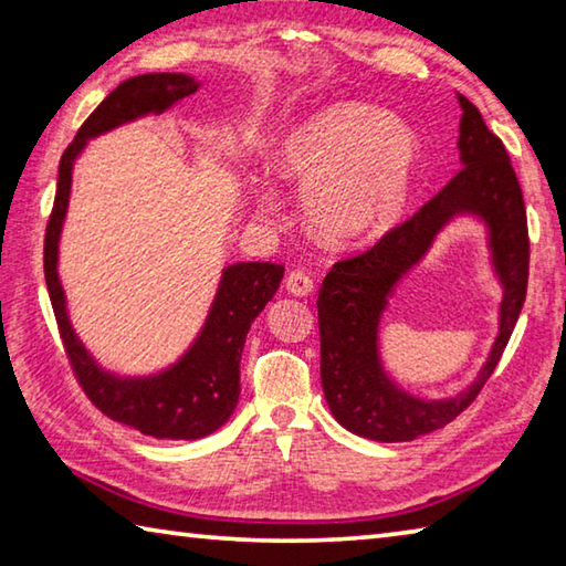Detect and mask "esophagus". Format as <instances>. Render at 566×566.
<instances>
[{"mask_svg": "<svg viewBox=\"0 0 566 566\" xmlns=\"http://www.w3.org/2000/svg\"><path fill=\"white\" fill-rule=\"evenodd\" d=\"M286 290H290L294 296H310L314 292V282L306 272L294 270L290 272V276H286Z\"/></svg>", "mask_w": 566, "mask_h": 566, "instance_id": "34e87169", "label": "esophagus"}]
</instances>
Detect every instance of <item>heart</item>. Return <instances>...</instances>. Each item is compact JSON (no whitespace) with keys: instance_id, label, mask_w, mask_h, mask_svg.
<instances>
[{"instance_id":"b5f03b06","label":"heart","mask_w":566,"mask_h":566,"mask_svg":"<svg viewBox=\"0 0 566 566\" xmlns=\"http://www.w3.org/2000/svg\"><path fill=\"white\" fill-rule=\"evenodd\" d=\"M420 166L416 128L396 113L338 101L284 133L274 148L276 178L302 190L304 220L332 248H361L396 228ZM256 210L280 212L270 182L254 190Z\"/></svg>"}]
</instances>
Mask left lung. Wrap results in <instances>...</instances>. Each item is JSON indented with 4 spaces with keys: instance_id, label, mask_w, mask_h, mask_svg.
<instances>
[{
    "instance_id": "left-lung-1",
    "label": "left lung",
    "mask_w": 566,
    "mask_h": 566,
    "mask_svg": "<svg viewBox=\"0 0 566 566\" xmlns=\"http://www.w3.org/2000/svg\"><path fill=\"white\" fill-rule=\"evenodd\" d=\"M460 170L413 218L384 234L371 250L336 262L318 292L322 386L334 418L352 433L403 443L448 426L478 398L495 371L527 294V212L502 140L480 111L458 94ZM455 217H475L489 228L491 261L503 284L501 326L489 361L465 391L428 401L408 395L386 374L377 352V326L399 280L432 247Z\"/></svg>"
}]
</instances>
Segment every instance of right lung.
Returning a JSON list of instances; mask_svg holds the SVG:
<instances>
[{"label":"right lung","mask_w":566,"mask_h":566,"mask_svg":"<svg viewBox=\"0 0 566 566\" xmlns=\"http://www.w3.org/2000/svg\"><path fill=\"white\" fill-rule=\"evenodd\" d=\"M198 88L200 81L188 74H143L113 88L61 156L54 210L44 240V276L51 306L69 361L91 403L116 423L136 428L143 436L168 440H198L228 423L240 400L244 338L254 318L280 290L284 266L272 262H234L224 266L208 318L188 352L158 374L118 376L106 371L91 356L71 326L59 276V240L69 210L74 163L86 143L123 123L166 113Z\"/></svg>","instance_id":"1"}]
</instances>
